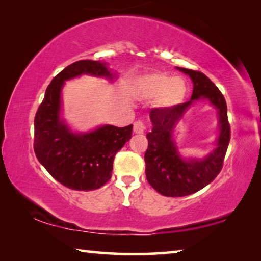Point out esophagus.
Instances as JSON below:
<instances>
[{"instance_id": "esophagus-1", "label": "esophagus", "mask_w": 261, "mask_h": 261, "mask_svg": "<svg viewBox=\"0 0 261 261\" xmlns=\"http://www.w3.org/2000/svg\"><path fill=\"white\" fill-rule=\"evenodd\" d=\"M145 131V124L143 121H136L134 123V132L135 134H144Z\"/></svg>"}]
</instances>
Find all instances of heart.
Here are the masks:
<instances>
[{
	"instance_id": "1",
	"label": "heart",
	"mask_w": 261,
	"mask_h": 261,
	"mask_svg": "<svg viewBox=\"0 0 261 261\" xmlns=\"http://www.w3.org/2000/svg\"><path fill=\"white\" fill-rule=\"evenodd\" d=\"M141 90L147 98H159L163 106H175L182 102L187 94V84L183 78L155 72L143 79Z\"/></svg>"
}]
</instances>
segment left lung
<instances>
[{
    "instance_id": "1",
    "label": "left lung",
    "mask_w": 261,
    "mask_h": 261,
    "mask_svg": "<svg viewBox=\"0 0 261 261\" xmlns=\"http://www.w3.org/2000/svg\"><path fill=\"white\" fill-rule=\"evenodd\" d=\"M192 79L193 92L188 102L168 108H153L149 113L153 129L146 135L145 152L146 178L154 190L167 197H184L199 191L220 174L230 141L227 103L223 94L211 79L200 71L177 68ZM208 98L219 112L220 135L217 148L205 159L185 161L178 154L172 140L174 125L193 100Z\"/></svg>"
}]
</instances>
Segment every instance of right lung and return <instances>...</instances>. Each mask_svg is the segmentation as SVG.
Listing matches in <instances>:
<instances>
[{"instance_id": "obj_1", "label": "right lung", "mask_w": 261, "mask_h": 261, "mask_svg": "<svg viewBox=\"0 0 261 261\" xmlns=\"http://www.w3.org/2000/svg\"><path fill=\"white\" fill-rule=\"evenodd\" d=\"M83 73L112 78L99 61L82 60L68 65L48 85L34 117V153L57 182L71 190L91 191L112 177L116 153L129 141L132 124L103 125L87 134H73L60 118L61 91L64 82Z\"/></svg>"}]
</instances>
